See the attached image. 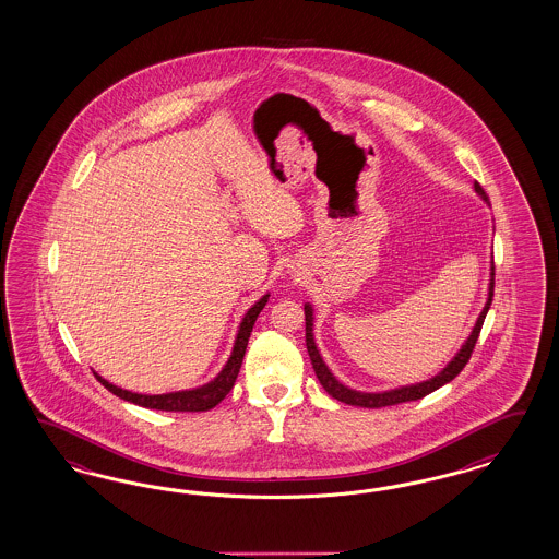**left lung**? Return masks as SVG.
<instances>
[{"mask_svg":"<svg viewBox=\"0 0 559 559\" xmlns=\"http://www.w3.org/2000/svg\"><path fill=\"white\" fill-rule=\"evenodd\" d=\"M475 190L477 194L484 199V201H490L486 190L481 188L479 182H475ZM491 299H493V264H491V283H490V295H488V304L484 307V311L479 313L477 323H475L474 332L472 336L465 342V346L459 350V355L444 367V371L439 372L437 377H432L430 381H424L418 385H409V388H400V390L383 391V393H360V391L348 390L346 385H342L340 381H336V377L330 372V369L325 367V362L322 360V356L316 348V342H313V334H311V325H313V313H311V307L305 305V344H307V353L311 358V365H313V371L318 374L320 383H322L323 390L328 391L334 400H338L342 404H348V406L358 407H385V406H397V404H406V402H416V400H423L428 393L439 390L444 383L453 381L457 377L459 372L465 369V365L469 362L472 353H474L475 342L479 338V332H481V325L484 320L488 316V309H490Z\"/></svg>","mask_w":559,"mask_h":559,"instance_id":"left-lung-1","label":"left lung"}]
</instances>
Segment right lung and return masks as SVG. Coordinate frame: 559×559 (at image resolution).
<instances>
[{"mask_svg": "<svg viewBox=\"0 0 559 559\" xmlns=\"http://www.w3.org/2000/svg\"><path fill=\"white\" fill-rule=\"evenodd\" d=\"M269 301V295H264L258 304L246 313L243 322L239 325V334H237L236 346L234 353L229 356L225 369L219 372V377L211 383H206L203 388L192 391H178V393H164V395H141V393H131V391L120 390L117 385H110L108 381H104L102 377L96 374V379L110 393H115L120 400H127L136 406L150 407V409H164V412H206L211 407L217 406L219 402L225 400V395L236 385L237 372L241 367V360L246 355V346L252 334L255 320L260 316V311L264 309V305Z\"/></svg>", "mask_w": 559, "mask_h": 559, "instance_id": "obj_1", "label": "right lung"}]
</instances>
